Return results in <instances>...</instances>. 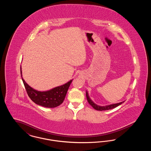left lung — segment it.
I'll return each instance as SVG.
<instances>
[{
  "label": "left lung",
  "mask_w": 151,
  "mask_h": 151,
  "mask_svg": "<svg viewBox=\"0 0 151 151\" xmlns=\"http://www.w3.org/2000/svg\"><path fill=\"white\" fill-rule=\"evenodd\" d=\"M86 99L88 102H89V104L93 107V108L97 110H99V111H103V110H110L113 108H116L118 106L121 105L122 103L124 102V101H122L119 103H116V104H111V105H106V106H99L97 104H96L95 103H94L93 101L91 99V98L89 96V94L88 92L86 91Z\"/></svg>",
  "instance_id": "8db88e82"
}]
</instances>
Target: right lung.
Returning <instances> with one entry per match:
<instances>
[{
  "label": "right lung",
  "mask_w": 151,
  "mask_h": 151,
  "mask_svg": "<svg viewBox=\"0 0 151 151\" xmlns=\"http://www.w3.org/2000/svg\"><path fill=\"white\" fill-rule=\"evenodd\" d=\"M20 71L22 80L30 99L36 104L45 108H55L62 104L73 80L72 79L63 85L55 87L49 91H38L29 86L23 79L22 67H20Z\"/></svg>",
  "instance_id": "add662e5"
}]
</instances>
